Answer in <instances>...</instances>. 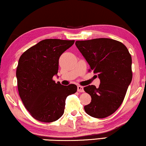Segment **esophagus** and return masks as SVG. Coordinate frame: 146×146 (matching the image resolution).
Instances as JSON below:
<instances>
[{
  "instance_id": "1",
  "label": "esophagus",
  "mask_w": 146,
  "mask_h": 146,
  "mask_svg": "<svg viewBox=\"0 0 146 146\" xmlns=\"http://www.w3.org/2000/svg\"><path fill=\"white\" fill-rule=\"evenodd\" d=\"M77 90L78 92H84V88L82 86H78Z\"/></svg>"
}]
</instances>
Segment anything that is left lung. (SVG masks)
I'll return each mask as SVG.
<instances>
[{"label":"left lung","instance_id":"left-lung-1","mask_svg":"<svg viewBox=\"0 0 146 146\" xmlns=\"http://www.w3.org/2000/svg\"><path fill=\"white\" fill-rule=\"evenodd\" d=\"M76 46L100 80L99 87L84 88L92 98L84 106L88 114L104 118L115 112L123 102L132 79L131 56L126 46L110 38H95L76 41Z\"/></svg>","mask_w":146,"mask_h":146}]
</instances>
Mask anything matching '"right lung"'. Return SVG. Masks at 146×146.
I'll list each match as a JSON object with an SVG mask.
<instances>
[{
    "mask_svg": "<svg viewBox=\"0 0 146 146\" xmlns=\"http://www.w3.org/2000/svg\"><path fill=\"white\" fill-rule=\"evenodd\" d=\"M74 40L45 39L26 50L17 68L19 96L34 118L52 122L63 115L68 96L76 92L75 84L63 86L52 78L58 70L59 58Z\"/></svg>",
    "mask_w": 146,
    "mask_h": 146,
    "instance_id": "obj_1",
    "label": "right lung"
}]
</instances>
